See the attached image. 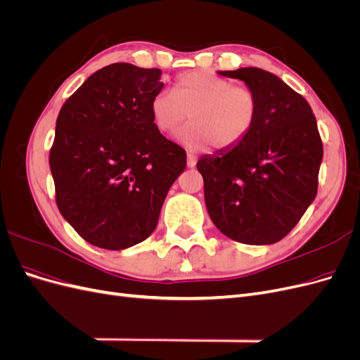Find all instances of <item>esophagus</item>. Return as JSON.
<instances>
[{
    "label": "esophagus",
    "mask_w": 360,
    "mask_h": 360,
    "mask_svg": "<svg viewBox=\"0 0 360 360\" xmlns=\"http://www.w3.org/2000/svg\"><path fill=\"white\" fill-rule=\"evenodd\" d=\"M188 167L189 168H193L195 165H197V156L192 155V153H188Z\"/></svg>",
    "instance_id": "1"
}]
</instances>
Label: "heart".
<instances>
[{"label": "heart", "instance_id": "b5f03b06", "mask_svg": "<svg viewBox=\"0 0 360 360\" xmlns=\"http://www.w3.org/2000/svg\"><path fill=\"white\" fill-rule=\"evenodd\" d=\"M153 123L160 134H169L189 115L191 123L174 138L192 151L216 144L231 148L252 130L258 101L248 86L233 85L210 72H189L180 76L172 93L160 91L150 103Z\"/></svg>", "mask_w": 360, "mask_h": 360}]
</instances>
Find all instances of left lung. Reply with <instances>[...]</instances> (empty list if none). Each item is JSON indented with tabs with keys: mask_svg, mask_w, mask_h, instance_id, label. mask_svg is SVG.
I'll use <instances>...</instances> for the list:
<instances>
[{
	"mask_svg": "<svg viewBox=\"0 0 360 360\" xmlns=\"http://www.w3.org/2000/svg\"><path fill=\"white\" fill-rule=\"evenodd\" d=\"M240 79L258 101L252 130L231 148L201 156L207 212L236 242L271 245L285 237L317 195L323 144L309 103L258 68L217 72Z\"/></svg>",
	"mask_w": 360,
	"mask_h": 360,
	"instance_id": "left-lung-1",
	"label": "left lung"
}]
</instances>
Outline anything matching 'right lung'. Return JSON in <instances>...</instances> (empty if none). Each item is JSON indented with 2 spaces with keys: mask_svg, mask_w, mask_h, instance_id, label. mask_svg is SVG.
<instances>
[{
  "mask_svg": "<svg viewBox=\"0 0 360 360\" xmlns=\"http://www.w3.org/2000/svg\"><path fill=\"white\" fill-rule=\"evenodd\" d=\"M162 72L114 63L93 73L57 118L49 167L58 210L84 240L120 250L155 231L186 151L156 129Z\"/></svg>",
  "mask_w": 360,
  "mask_h": 360,
  "instance_id": "1",
  "label": "right lung"
}]
</instances>
